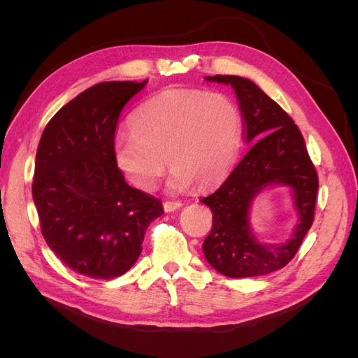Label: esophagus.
Returning <instances> with one entry per match:
<instances>
[{"mask_svg":"<svg viewBox=\"0 0 358 358\" xmlns=\"http://www.w3.org/2000/svg\"><path fill=\"white\" fill-rule=\"evenodd\" d=\"M162 206H164L166 212H175L179 208H182V203L180 201H166Z\"/></svg>","mask_w":358,"mask_h":358,"instance_id":"34e87169","label":"esophagus"}]
</instances>
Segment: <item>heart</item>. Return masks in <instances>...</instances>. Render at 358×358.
<instances>
[{"label":"heart","mask_w":358,"mask_h":358,"mask_svg":"<svg viewBox=\"0 0 358 358\" xmlns=\"http://www.w3.org/2000/svg\"><path fill=\"white\" fill-rule=\"evenodd\" d=\"M131 134L113 140V159L122 176L142 191L157 185L167 164L170 188L197 182L212 188L229 175L241 143V115L229 95L179 90L155 95L133 113Z\"/></svg>","instance_id":"1"}]
</instances>
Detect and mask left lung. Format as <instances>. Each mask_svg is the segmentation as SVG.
Here are the masks:
<instances>
[{
	"label": "left lung",
	"instance_id": "8db88e82",
	"mask_svg": "<svg viewBox=\"0 0 358 358\" xmlns=\"http://www.w3.org/2000/svg\"><path fill=\"white\" fill-rule=\"evenodd\" d=\"M230 85L243 116L246 155L222 185L200 201L212 210V230L203 242L208 263L229 278H254L285 267L313 222L318 175L294 121L267 94L239 76H206ZM284 185L292 189L299 220L282 244H263L248 224V210L259 192Z\"/></svg>",
	"mask_w": 358,
	"mask_h": 358
}]
</instances>
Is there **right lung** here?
<instances>
[{
	"label": "right lung",
	"instance_id": "add662e5",
	"mask_svg": "<svg viewBox=\"0 0 358 358\" xmlns=\"http://www.w3.org/2000/svg\"><path fill=\"white\" fill-rule=\"evenodd\" d=\"M143 82H103L57 112L41 134L32 199L46 243L73 272L113 279L134 266L158 199L131 188L113 159L124 106Z\"/></svg>",
	"mask_w": 358,
	"mask_h": 358
}]
</instances>
